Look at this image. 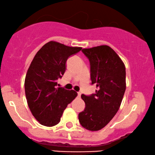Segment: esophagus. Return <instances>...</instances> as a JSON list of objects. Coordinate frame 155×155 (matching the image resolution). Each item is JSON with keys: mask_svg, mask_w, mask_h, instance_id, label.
I'll return each mask as SVG.
<instances>
[{"mask_svg": "<svg viewBox=\"0 0 155 155\" xmlns=\"http://www.w3.org/2000/svg\"><path fill=\"white\" fill-rule=\"evenodd\" d=\"M77 94H78V97H81V92H77Z\"/></svg>", "mask_w": 155, "mask_h": 155, "instance_id": "obj_1", "label": "esophagus"}]
</instances>
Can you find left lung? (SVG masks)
<instances>
[{
  "label": "left lung",
  "mask_w": 155,
  "mask_h": 155,
  "mask_svg": "<svg viewBox=\"0 0 155 155\" xmlns=\"http://www.w3.org/2000/svg\"><path fill=\"white\" fill-rule=\"evenodd\" d=\"M90 62L91 84L96 93L81 95L85 109L79 114L81 125L89 131L104 128L118 111L126 89L124 64L111 47L102 45L82 49Z\"/></svg>",
  "instance_id": "left-lung-1"
}]
</instances>
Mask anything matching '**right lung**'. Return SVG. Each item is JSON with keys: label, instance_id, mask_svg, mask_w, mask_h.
Listing matches in <instances>:
<instances>
[{"label": "right lung", "instance_id": "right-lung-1", "mask_svg": "<svg viewBox=\"0 0 155 155\" xmlns=\"http://www.w3.org/2000/svg\"><path fill=\"white\" fill-rule=\"evenodd\" d=\"M49 41L36 53L25 79L28 107L41 124L53 127L59 123L64 109L77 96L74 90L57 87V80L66 71L68 58L81 50Z\"/></svg>", "mask_w": 155, "mask_h": 155}]
</instances>
